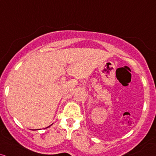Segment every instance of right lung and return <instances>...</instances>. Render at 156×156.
Masks as SVG:
<instances>
[{
    "instance_id": "obj_1",
    "label": "right lung",
    "mask_w": 156,
    "mask_h": 156,
    "mask_svg": "<svg viewBox=\"0 0 156 156\" xmlns=\"http://www.w3.org/2000/svg\"><path fill=\"white\" fill-rule=\"evenodd\" d=\"M48 127H49V126H48Z\"/></svg>"
}]
</instances>
